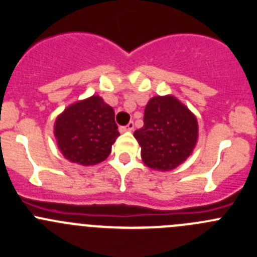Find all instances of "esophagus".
<instances>
[{
	"mask_svg": "<svg viewBox=\"0 0 257 257\" xmlns=\"http://www.w3.org/2000/svg\"><path fill=\"white\" fill-rule=\"evenodd\" d=\"M134 127H135L134 122H130V123L127 124V126L119 127V131H121V133H127V131H133Z\"/></svg>",
	"mask_w": 257,
	"mask_h": 257,
	"instance_id": "obj_1",
	"label": "esophagus"
}]
</instances>
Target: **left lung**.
I'll return each mask as SVG.
<instances>
[{"label":"left lung","mask_w":257,"mask_h":257,"mask_svg":"<svg viewBox=\"0 0 257 257\" xmlns=\"http://www.w3.org/2000/svg\"><path fill=\"white\" fill-rule=\"evenodd\" d=\"M150 169L169 172L184 163L198 141L195 114L172 94L149 99L144 126L134 134Z\"/></svg>","instance_id":"1"}]
</instances>
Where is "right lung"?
I'll list each match as a JSON object with an SVG mask.
<instances>
[{"mask_svg": "<svg viewBox=\"0 0 257 257\" xmlns=\"http://www.w3.org/2000/svg\"><path fill=\"white\" fill-rule=\"evenodd\" d=\"M54 136L67 160L89 167L106 160L119 133L113 108L93 94L72 103L57 117Z\"/></svg>", "mask_w": 257, "mask_h": 257, "instance_id": "right-lung-1", "label": "right lung"}]
</instances>
